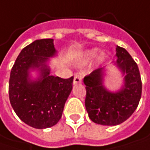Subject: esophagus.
<instances>
[{
  "instance_id": "34e87169",
  "label": "esophagus",
  "mask_w": 150,
  "mask_h": 150,
  "mask_svg": "<svg viewBox=\"0 0 150 150\" xmlns=\"http://www.w3.org/2000/svg\"><path fill=\"white\" fill-rule=\"evenodd\" d=\"M81 82H82V76H81L80 74H79V73H76V74L74 75L73 83H74V84H76V83H80Z\"/></svg>"
}]
</instances>
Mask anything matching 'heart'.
<instances>
[{
    "mask_svg": "<svg viewBox=\"0 0 150 150\" xmlns=\"http://www.w3.org/2000/svg\"><path fill=\"white\" fill-rule=\"evenodd\" d=\"M97 53H98V50L96 49V48L87 51V52L85 53V54H84V57H83V62H87V61L91 60V59H92L93 58H95V57L96 56ZM102 58H103V56L101 55L100 59H102Z\"/></svg>",
    "mask_w": 150,
    "mask_h": 150,
    "instance_id": "obj_1",
    "label": "heart"
}]
</instances>
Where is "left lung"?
Returning a JSON list of instances; mask_svg holds the SVG:
<instances>
[{
  "mask_svg": "<svg viewBox=\"0 0 150 150\" xmlns=\"http://www.w3.org/2000/svg\"><path fill=\"white\" fill-rule=\"evenodd\" d=\"M116 64L125 74V85L118 92L103 86V68L95 70L83 79L86 85L85 108L93 122L117 125L125 121L136 110L142 96V80L138 67L124 48L116 47Z\"/></svg>",
  "mask_w": 150,
  "mask_h": 150,
  "instance_id": "obj_1",
  "label": "left lung"
}]
</instances>
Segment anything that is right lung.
<instances>
[{"instance_id": "obj_1", "label": "right lung", "mask_w": 150, "mask_h": 150, "mask_svg": "<svg viewBox=\"0 0 150 150\" xmlns=\"http://www.w3.org/2000/svg\"><path fill=\"white\" fill-rule=\"evenodd\" d=\"M53 39L36 40L24 48L13 66L9 79V100L18 117L28 125L44 129L58 123L70 93L73 77L49 75L46 65L56 50ZM38 68V81L28 78V70Z\"/></svg>"}]
</instances>
